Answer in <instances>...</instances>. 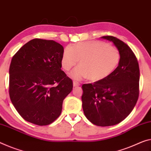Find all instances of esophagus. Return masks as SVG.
Returning a JSON list of instances; mask_svg holds the SVG:
<instances>
[{
    "instance_id": "34e87169",
    "label": "esophagus",
    "mask_w": 151,
    "mask_h": 151,
    "mask_svg": "<svg viewBox=\"0 0 151 151\" xmlns=\"http://www.w3.org/2000/svg\"><path fill=\"white\" fill-rule=\"evenodd\" d=\"M73 86H80V83L77 82H76V81H73Z\"/></svg>"
}]
</instances>
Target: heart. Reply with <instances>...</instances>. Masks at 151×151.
Segmentation results:
<instances>
[{
	"instance_id": "obj_1",
	"label": "heart",
	"mask_w": 151,
	"mask_h": 151,
	"mask_svg": "<svg viewBox=\"0 0 151 151\" xmlns=\"http://www.w3.org/2000/svg\"><path fill=\"white\" fill-rule=\"evenodd\" d=\"M119 58V51L108 44L88 41L68 46L63 53L61 64L65 71H69L79 60L80 65L71 71V77L76 80L88 78L96 82L107 78L115 70Z\"/></svg>"
}]
</instances>
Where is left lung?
<instances>
[{"label": "left lung", "instance_id": "left-lung-1", "mask_svg": "<svg viewBox=\"0 0 151 151\" xmlns=\"http://www.w3.org/2000/svg\"><path fill=\"white\" fill-rule=\"evenodd\" d=\"M101 38L114 44L119 52L117 68L104 80L82 85V108L89 121L98 126L119 124L129 115L139 95L137 59L126 43L115 37Z\"/></svg>", "mask_w": 151, "mask_h": 151}]
</instances>
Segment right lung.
Segmentation results:
<instances>
[{
    "mask_svg": "<svg viewBox=\"0 0 151 151\" xmlns=\"http://www.w3.org/2000/svg\"><path fill=\"white\" fill-rule=\"evenodd\" d=\"M63 47L54 40L35 38L22 46L9 68V96L25 121L46 126L61 115L73 82L61 70Z\"/></svg>",
    "mask_w": 151,
    "mask_h": 151,
    "instance_id": "add662e5",
    "label": "right lung"
}]
</instances>
